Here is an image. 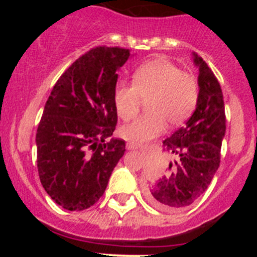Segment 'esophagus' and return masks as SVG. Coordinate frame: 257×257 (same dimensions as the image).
Wrapping results in <instances>:
<instances>
[{
  "label": "esophagus",
  "instance_id": "esophagus-1",
  "mask_svg": "<svg viewBox=\"0 0 257 257\" xmlns=\"http://www.w3.org/2000/svg\"><path fill=\"white\" fill-rule=\"evenodd\" d=\"M138 148H139L138 144L126 143V149H128V150H136V149H138Z\"/></svg>",
  "mask_w": 257,
  "mask_h": 257
}]
</instances>
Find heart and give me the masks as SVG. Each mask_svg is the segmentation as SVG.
Segmentation results:
<instances>
[{
    "mask_svg": "<svg viewBox=\"0 0 257 257\" xmlns=\"http://www.w3.org/2000/svg\"><path fill=\"white\" fill-rule=\"evenodd\" d=\"M199 87L195 77L164 58L153 59L137 68L133 84L118 83L113 100L116 114L123 120L137 115L143 100L148 113L120 128L121 138L142 144L164 133L167 123L179 125L195 108Z\"/></svg>",
    "mask_w": 257,
    "mask_h": 257,
    "instance_id": "1",
    "label": "heart"
}]
</instances>
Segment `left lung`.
I'll return each instance as SVG.
<instances>
[{
    "instance_id": "obj_1",
    "label": "left lung",
    "mask_w": 257,
    "mask_h": 257,
    "mask_svg": "<svg viewBox=\"0 0 257 257\" xmlns=\"http://www.w3.org/2000/svg\"><path fill=\"white\" fill-rule=\"evenodd\" d=\"M199 68V97L193 115L163 142L174 155L169 172L147 189L148 200L164 211L188 208L200 198L220 165V149L226 129L221 87L201 57L193 53Z\"/></svg>"
}]
</instances>
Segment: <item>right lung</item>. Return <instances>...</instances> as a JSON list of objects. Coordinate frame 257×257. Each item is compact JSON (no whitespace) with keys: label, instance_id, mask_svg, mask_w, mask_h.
Here are the masks:
<instances>
[{"label":"right lung","instance_id":"add662e5","mask_svg":"<svg viewBox=\"0 0 257 257\" xmlns=\"http://www.w3.org/2000/svg\"><path fill=\"white\" fill-rule=\"evenodd\" d=\"M129 49L95 47L79 57L54 84L36 134L41 183L69 211L94 205L125 152L112 138L116 110L113 93Z\"/></svg>","mask_w":257,"mask_h":257}]
</instances>
